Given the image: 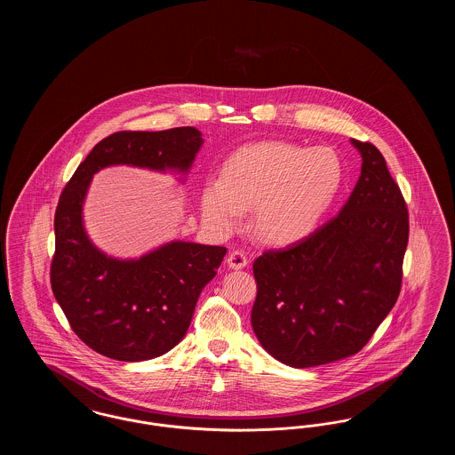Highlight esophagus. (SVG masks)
<instances>
[{
  "label": "esophagus",
  "mask_w": 455,
  "mask_h": 455,
  "mask_svg": "<svg viewBox=\"0 0 455 455\" xmlns=\"http://www.w3.org/2000/svg\"><path fill=\"white\" fill-rule=\"evenodd\" d=\"M227 264L232 267V269H242L247 266V256L242 252V251H234L228 254V259Z\"/></svg>",
  "instance_id": "obj_1"
}]
</instances>
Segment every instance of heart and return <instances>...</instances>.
I'll return each mask as SVG.
<instances>
[{"label":"heart","mask_w":455,"mask_h":455,"mask_svg":"<svg viewBox=\"0 0 455 455\" xmlns=\"http://www.w3.org/2000/svg\"><path fill=\"white\" fill-rule=\"evenodd\" d=\"M343 162L329 147L266 141L240 148L201 188V215L217 234L237 228L252 206L251 228L266 243L308 235L343 186Z\"/></svg>","instance_id":"1"}]
</instances>
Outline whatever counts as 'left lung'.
I'll return each mask as SVG.
<instances>
[{"mask_svg": "<svg viewBox=\"0 0 455 455\" xmlns=\"http://www.w3.org/2000/svg\"><path fill=\"white\" fill-rule=\"evenodd\" d=\"M351 145L362 155V173L339 213L308 237L254 260L252 329L288 367L358 353L401 291L410 237L404 197L382 153L358 140Z\"/></svg>", "mask_w": 455, "mask_h": 455, "instance_id": "8db88e82", "label": "left lung"}]
</instances>
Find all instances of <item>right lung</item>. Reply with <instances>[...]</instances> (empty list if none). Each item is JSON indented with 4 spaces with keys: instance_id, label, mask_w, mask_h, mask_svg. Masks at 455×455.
Masks as SVG:
<instances>
[{
    "instance_id": "1",
    "label": "right lung",
    "mask_w": 455,
    "mask_h": 455,
    "mask_svg": "<svg viewBox=\"0 0 455 455\" xmlns=\"http://www.w3.org/2000/svg\"><path fill=\"white\" fill-rule=\"evenodd\" d=\"M201 145V131L191 126L114 132L93 147L61 193L54 215L52 293L75 334L112 360L145 362L179 345L227 249L172 240L136 259L108 256L84 225L92 177L112 165L186 175Z\"/></svg>"
}]
</instances>
